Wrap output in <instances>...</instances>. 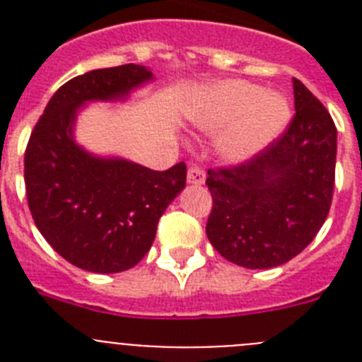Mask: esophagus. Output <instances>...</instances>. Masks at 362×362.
<instances>
[{"label":"esophagus","mask_w":362,"mask_h":362,"mask_svg":"<svg viewBox=\"0 0 362 362\" xmlns=\"http://www.w3.org/2000/svg\"><path fill=\"white\" fill-rule=\"evenodd\" d=\"M204 170L203 166H199L197 163H192L190 166H188V172H187V179L188 183L192 185H203L204 183Z\"/></svg>","instance_id":"1"}]
</instances>
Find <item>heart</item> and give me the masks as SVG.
<instances>
[{
    "label": "heart",
    "mask_w": 362,
    "mask_h": 362,
    "mask_svg": "<svg viewBox=\"0 0 362 362\" xmlns=\"http://www.w3.org/2000/svg\"><path fill=\"white\" fill-rule=\"evenodd\" d=\"M290 103L248 81H223L201 98L194 117L203 129L226 130L221 150L228 159H245L263 150L286 129Z\"/></svg>",
    "instance_id": "obj_1"
}]
</instances>
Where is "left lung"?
Masks as SVG:
<instances>
[{"mask_svg":"<svg viewBox=\"0 0 362 362\" xmlns=\"http://www.w3.org/2000/svg\"><path fill=\"white\" fill-rule=\"evenodd\" d=\"M296 114L248 161L209 168L206 235L230 263L272 268L313 241L330 212L337 129L330 112L293 78Z\"/></svg>","mask_w":362,"mask_h":362,"instance_id":"8db88e82","label":"left lung"}]
</instances>
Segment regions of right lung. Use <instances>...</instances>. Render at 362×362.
Instances as JSON below:
<instances>
[{"mask_svg": "<svg viewBox=\"0 0 362 362\" xmlns=\"http://www.w3.org/2000/svg\"><path fill=\"white\" fill-rule=\"evenodd\" d=\"M152 79L145 66L90 70L57 88L25 150L28 209L47 243L74 267L117 274L152 246L158 221L187 183L183 161L150 170L101 159L76 145L72 127L86 101L117 99Z\"/></svg>", "mask_w": 362, "mask_h": 362, "instance_id": "obj_1", "label": "right lung"}]
</instances>
